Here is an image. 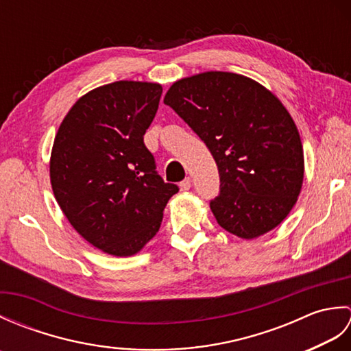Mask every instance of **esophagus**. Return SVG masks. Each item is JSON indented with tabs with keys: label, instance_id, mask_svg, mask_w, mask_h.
Here are the masks:
<instances>
[{
	"label": "esophagus",
	"instance_id": "1",
	"mask_svg": "<svg viewBox=\"0 0 351 351\" xmlns=\"http://www.w3.org/2000/svg\"><path fill=\"white\" fill-rule=\"evenodd\" d=\"M180 187H181L182 191L190 190V187H191V180H190V178H185V180L180 184Z\"/></svg>",
	"mask_w": 351,
	"mask_h": 351
}]
</instances>
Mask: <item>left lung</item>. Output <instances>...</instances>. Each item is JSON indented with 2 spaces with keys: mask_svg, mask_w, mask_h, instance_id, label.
<instances>
[{
  "mask_svg": "<svg viewBox=\"0 0 351 351\" xmlns=\"http://www.w3.org/2000/svg\"><path fill=\"white\" fill-rule=\"evenodd\" d=\"M164 104L217 164L220 193L210 206L219 225L244 240L280 225L304 171L300 134L282 102L256 81L215 71L176 81Z\"/></svg>",
  "mask_w": 351,
  "mask_h": 351,
  "instance_id": "obj_1",
  "label": "left lung"
}]
</instances>
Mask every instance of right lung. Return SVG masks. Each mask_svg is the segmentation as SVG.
Masks as SVG:
<instances>
[{
    "instance_id": "1",
    "label": "right lung",
    "mask_w": 351,
    "mask_h": 351,
    "mask_svg": "<svg viewBox=\"0 0 351 351\" xmlns=\"http://www.w3.org/2000/svg\"><path fill=\"white\" fill-rule=\"evenodd\" d=\"M162 87L116 81L86 93L66 114L52 146V191L73 229L113 256H131L158 232L180 191L156 173L143 136Z\"/></svg>"
}]
</instances>
